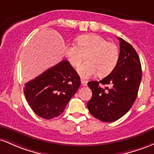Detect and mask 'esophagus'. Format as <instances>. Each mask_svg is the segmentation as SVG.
<instances>
[{"label": "esophagus", "instance_id": "obj_1", "mask_svg": "<svg viewBox=\"0 0 154 154\" xmlns=\"http://www.w3.org/2000/svg\"><path fill=\"white\" fill-rule=\"evenodd\" d=\"M81 82H82V84L83 86H86V85H87V81L84 80V79H82Z\"/></svg>", "mask_w": 154, "mask_h": 154}]
</instances>
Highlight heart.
<instances>
[{"instance_id": "heart-1", "label": "heart", "mask_w": 154, "mask_h": 154, "mask_svg": "<svg viewBox=\"0 0 154 154\" xmlns=\"http://www.w3.org/2000/svg\"><path fill=\"white\" fill-rule=\"evenodd\" d=\"M77 45L68 44L65 46V55L70 65L76 68L84 55L87 54L86 63L78 68L77 71L83 79L95 75L105 77L114 70L119 60L117 45L109 42L97 34H86L77 38Z\"/></svg>"}]
</instances>
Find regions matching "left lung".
<instances>
[{
  "instance_id": "8db88e82",
  "label": "left lung",
  "mask_w": 154,
  "mask_h": 154,
  "mask_svg": "<svg viewBox=\"0 0 154 154\" xmlns=\"http://www.w3.org/2000/svg\"><path fill=\"white\" fill-rule=\"evenodd\" d=\"M119 60L114 70L99 82L92 81L88 86L92 97L87 103L89 111L103 122H112L124 116L135 101L142 79L139 56L131 44L122 38ZM110 85V89L100 88L99 84Z\"/></svg>"
}]
</instances>
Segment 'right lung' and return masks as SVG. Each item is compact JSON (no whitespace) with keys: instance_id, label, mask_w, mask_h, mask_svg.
<instances>
[{"instance_id":"1","label":"right lung","mask_w":154,"mask_h":154,"mask_svg":"<svg viewBox=\"0 0 154 154\" xmlns=\"http://www.w3.org/2000/svg\"><path fill=\"white\" fill-rule=\"evenodd\" d=\"M80 84L79 74L68 61L63 60L26 83L24 94L35 114L51 119L63 113Z\"/></svg>"}]
</instances>
